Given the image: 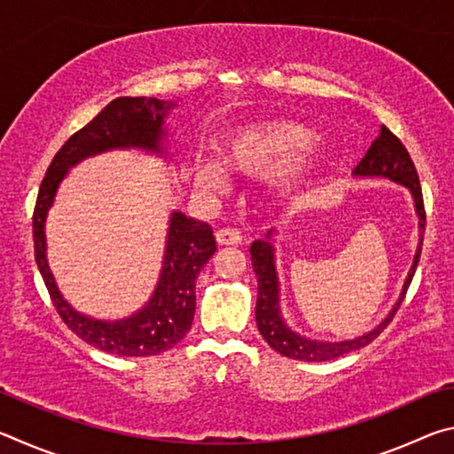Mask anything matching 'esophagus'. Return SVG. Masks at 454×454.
Instances as JSON below:
<instances>
[{
	"mask_svg": "<svg viewBox=\"0 0 454 454\" xmlns=\"http://www.w3.org/2000/svg\"><path fill=\"white\" fill-rule=\"evenodd\" d=\"M216 240H218V244H222V246H230V244H238L242 240V236H240V230L238 228H220V230H216Z\"/></svg>",
	"mask_w": 454,
	"mask_h": 454,
	"instance_id": "34e87169",
	"label": "esophagus"
}]
</instances>
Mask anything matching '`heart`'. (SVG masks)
<instances>
[{"instance_id":"obj_1","label":"heart","mask_w":454,"mask_h":454,"mask_svg":"<svg viewBox=\"0 0 454 454\" xmlns=\"http://www.w3.org/2000/svg\"><path fill=\"white\" fill-rule=\"evenodd\" d=\"M220 152L224 164L210 158L196 162L200 188L224 190L228 170L254 178L272 174L276 192L292 198L310 186L326 160L325 144L312 140L309 128L290 120H262L236 128L224 137Z\"/></svg>"}]
</instances>
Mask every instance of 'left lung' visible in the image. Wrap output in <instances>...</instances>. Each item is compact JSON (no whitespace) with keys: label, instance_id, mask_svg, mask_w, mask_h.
<instances>
[{"label":"left lung","instance_id":"obj_1","mask_svg":"<svg viewBox=\"0 0 454 454\" xmlns=\"http://www.w3.org/2000/svg\"><path fill=\"white\" fill-rule=\"evenodd\" d=\"M356 176H382V178H390L393 182L403 184L411 190L414 198V208L419 214V226H420V240L417 248V256L406 282L401 292V298L395 304V309L384 318L379 326L364 336H358L355 340H342V342H318L304 338L301 334L292 333V330L284 325L278 309V278H276V268H274V252L272 244L266 240H256L250 246V258L252 268L258 276V298H256V325L260 334L264 336V340L270 344V348L280 352L282 356L304 360V363H325V360H333L347 352H352L356 348L366 347L368 342H372L384 328L388 326V322L393 320L396 310L401 309L404 301L406 290H409L414 270H417L419 258H420V246H422V234H425V202H422V190L419 182L417 168H414L409 152L403 145V142L390 132L387 126H380V134L376 136V140L371 144V148L366 150L364 158L360 160L358 166L355 168ZM270 238V232H268Z\"/></svg>","mask_w":454,"mask_h":454}]
</instances>
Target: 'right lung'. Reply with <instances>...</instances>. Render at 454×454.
I'll list each match as a JSON object with an SVG mask.
<instances>
[{"mask_svg": "<svg viewBox=\"0 0 454 454\" xmlns=\"http://www.w3.org/2000/svg\"><path fill=\"white\" fill-rule=\"evenodd\" d=\"M174 102L156 98H118L107 104L90 124L61 145L45 172L34 208L35 262L50 298L66 326L83 342L118 356H152L176 347L192 326L196 310V278L216 252V240L206 222L174 212L168 232L162 276L144 309L126 320L104 322L75 312L56 286L45 260L43 222L67 168L80 160L112 148H145L162 152L164 118Z\"/></svg>", "mask_w": 454, "mask_h": 454, "instance_id": "add662e5", "label": "right lung"}]
</instances>
